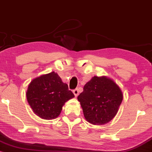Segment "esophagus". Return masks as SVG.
Returning a JSON list of instances; mask_svg holds the SVG:
<instances>
[{
	"label": "esophagus",
	"mask_w": 152,
	"mask_h": 152,
	"mask_svg": "<svg viewBox=\"0 0 152 152\" xmlns=\"http://www.w3.org/2000/svg\"><path fill=\"white\" fill-rule=\"evenodd\" d=\"M73 93H74L75 97H77L78 96V94H79V91H78V88H76V89L73 91Z\"/></svg>",
	"instance_id": "34e87169"
}]
</instances>
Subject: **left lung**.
Wrapping results in <instances>:
<instances>
[{
	"mask_svg": "<svg viewBox=\"0 0 152 152\" xmlns=\"http://www.w3.org/2000/svg\"><path fill=\"white\" fill-rule=\"evenodd\" d=\"M123 93L114 80L107 76H94L78 96L86 120L103 125L114 118L123 100Z\"/></svg>",
	"mask_w": 152,
	"mask_h": 152,
	"instance_id": "left-lung-1",
	"label": "left lung"
}]
</instances>
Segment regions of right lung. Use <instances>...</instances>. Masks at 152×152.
I'll use <instances>...</instances> for the list:
<instances>
[{
    "instance_id": "obj_1",
    "label": "right lung",
    "mask_w": 152,
    "mask_h": 152,
    "mask_svg": "<svg viewBox=\"0 0 152 152\" xmlns=\"http://www.w3.org/2000/svg\"><path fill=\"white\" fill-rule=\"evenodd\" d=\"M74 97L67 83L54 71L34 78L26 91L28 103L34 114L46 120L58 117L63 106Z\"/></svg>"
}]
</instances>
